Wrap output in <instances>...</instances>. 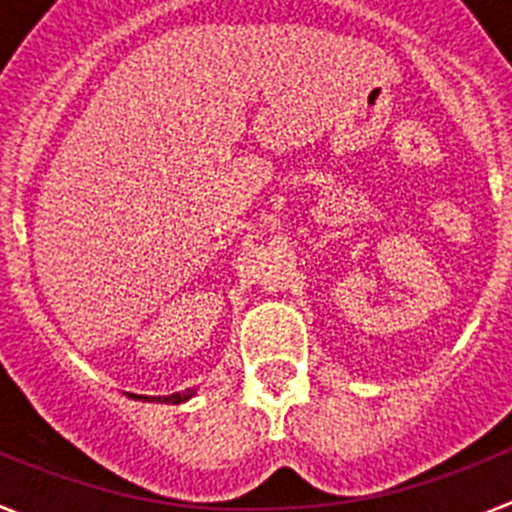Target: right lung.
<instances>
[{
  "label": "right lung",
  "instance_id": "right-lung-1",
  "mask_svg": "<svg viewBox=\"0 0 512 512\" xmlns=\"http://www.w3.org/2000/svg\"><path fill=\"white\" fill-rule=\"evenodd\" d=\"M133 400H143V402H169V405H179V402H187L197 395V390H184V392H174V395H158V397H148V395H133V392H125Z\"/></svg>",
  "mask_w": 512,
  "mask_h": 512
}]
</instances>
